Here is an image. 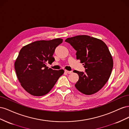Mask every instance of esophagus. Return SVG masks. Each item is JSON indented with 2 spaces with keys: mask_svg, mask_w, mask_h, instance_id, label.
<instances>
[{
  "mask_svg": "<svg viewBox=\"0 0 129 129\" xmlns=\"http://www.w3.org/2000/svg\"><path fill=\"white\" fill-rule=\"evenodd\" d=\"M64 72L67 74H71L72 73V71H67V70H64Z\"/></svg>",
  "mask_w": 129,
  "mask_h": 129,
  "instance_id": "obj_1",
  "label": "esophagus"
}]
</instances>
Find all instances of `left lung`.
<instances>
[{
  "label": "left lung",
  "instance_id": "obj_1",
  "mask_svg": "<svg viewBox=\"0 0 129 129\" xmlns=\"http://www.w3.org/2000/svg\"><path fill=\"white\" fill-rule=\"evenodd\" d=\"M76 50V58L83 63L85 72L75 71L79 79L76 88L85 95L99 91L107 82L113 68V60L107 46L101 40L77 36L65 40Z\"/></svg>",
  "mask_w": 129,
  "mask_h": 129
}]
</instances>
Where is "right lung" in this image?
Wrapping results in <instances>:
<instances>
[{
    "instance_id": "right-lung-1",
    "label": "right lung",
    "mask_w": 129,
    "mask_h": 129,
    "mask_svg": "<svg viewBox=\"0 0 129 129\" xmlns=\"http://www.w3.org/2000/svg\"><path fill=\"white\" fill-rule=\"evenodd\" d=\"M62 39L40 40L25 46L21 49L14 63L17 77L21 86L30 95L44 96L55 84L64 71L47 67L55 61L53 56Z\"/></svg>"
}]
</instances>
